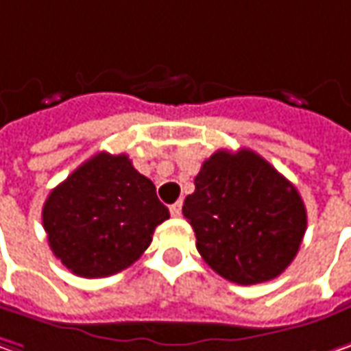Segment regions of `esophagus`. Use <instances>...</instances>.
<instances>
[{"label": "esophagus", "instance_id": "34e87169", "mask_svg": "<svg viewBox=\"0 0 351 351\" xmlns=\"http://www.w3.org/2000/svg\"><path fill=\"white\" fill-rule=\"evenodd\" d=\"M180 214H182V202H175V204L171 206V216L173 218H180Z\"/></svg>", "mask_w": 351, "mask_h": 351}]
</instances>
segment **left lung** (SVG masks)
<instances>
[{
    "label": "left lung",
    "instance_id": "8db88e82",
    "mask_svg": "<svg viewBox=\"0 0 351 351\" xmlns=\"http://www.w3.org/2000/svg\"><path fill=\"white\" fill-rule=\"evenodd\" d=\"M182 214L196 250L218 275L237 285L279 277L298 253L306 208L298 191L250 149L216 151L202 162Z\"/></svg>",
    "mask_w": 351,
    "mask_h": 351
}]
</instances>
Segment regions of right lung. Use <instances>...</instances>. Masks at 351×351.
Wrapping results in <instances>:
<instances>
[{"label":"right lung","mask_w":351,"mask_h":351,"mask_svg":"<svg viewBox=\"0 0 351 351\" xmlns=\"http://www.w3.org/2000/svg\"><path fill=\"white\" fill-rule=\"evenodd\" d=\"M167 218L155 184L128 155L106 151L82 162L43 206V228L56 259L86 279L135 263Z\"/></svg>","instance_id":"right-lung-1"}]
</instances>
